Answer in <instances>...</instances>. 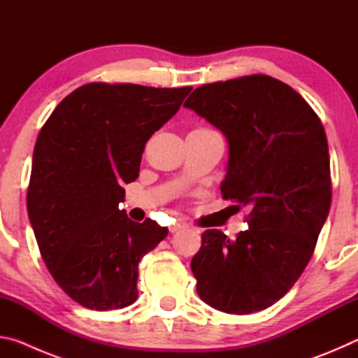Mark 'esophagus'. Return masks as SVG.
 Instances as JSON below:
<instances>
[{
    "mask_svg": "<svg viewBox=\"0 0 358 358\" xmlns=\"http://www.w3.org/2000/svg\"><path fill=\"white\" fill-rule=\"evenodd\" d=\"M183 227H186V222H183V221H177V222L172 224V226H171V232H177V230L183 229Z\"/></svg>",
    "mask_w": 358,
    "mask_h": 358,
    "instance_id": "esophagus-1",
    "label": "esophagus"
}]
</instances>
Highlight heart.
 <instances>
[{
	"label": "heart",
	"mask_w": 358,
	"mask_h": 358,
	"mask_svg": "<svg viewBox=\"0 0 358 358\" xmlns=\"http://www.w3.org/2000/svg\"><path fill=\"white\" fill-rule=\"evenodd\" d=\"M199 129H203V128H199Z\"/></svg>",
	"instance_id": "heart-1"
}]
</instances>
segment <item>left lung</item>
I'll list each match as a JSON object with an SVG mask.
<instances>
[{
  "label": "left lung",
  "instance_id": "left-lung-1",
  "mask_svg": "<svg viewBox=\"0 0 358 358\" xmlns=\"http://www.w3.org/2000/svg\"><path fill=\"white\" fill-rule=\"evenodd\" d=\"M185 107L229 142L222 197L248 207L250 229L202 234L191 260L197 294L229 314L262 311L289 292L330 211L329 143L316 112L281 80L245 76L196 88Z\"/></svg>",
  "mask_w": 358,
  "mask_h": 358
}]
</instances>
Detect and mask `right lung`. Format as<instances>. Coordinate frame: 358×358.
<instances>
[{
  "instance_id": "right-lung-1",
  "label": "right lung",
  "mask_w": 358,
  "mask_h": 358,
  "mask_svg": "<svg viewBox=\"0 0 358 358\" xmlns=\"http://www.w3.org/2000/svg\"><path fill=\"white\" fill-rule=\"evenodd\" d=\"M93 82L59 102L34 145L27 208L41 256L72 300L96 311L137 300L138 262L167 237L120 210L145 143L191 92Z\"/></svg>"
}]
</instances>
